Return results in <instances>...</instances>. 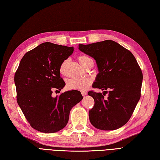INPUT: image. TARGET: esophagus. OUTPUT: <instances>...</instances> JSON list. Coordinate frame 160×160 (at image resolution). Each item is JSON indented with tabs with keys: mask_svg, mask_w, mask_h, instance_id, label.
<instances>
[{
	"mask_svg": "<svg viewBox=\"0 0 160 160\" xmlns=\"http://www.w3.org/2000/svg\"><path fill=\"white\" fill-rule=\"evenodd\" d=\"M81 93H82V96H84V95H87V92L86 91H82Z\"/></svg>",
	"mask_w": 160,
	"mask_h": 160,
	"instance_id": "esophagus-1",
	"label": "esophagus"
}]
</instances>
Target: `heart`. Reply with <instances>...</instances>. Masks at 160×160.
I'll return each mask as SVG.
<instances>
[{"instance_id": "1", "label": "heart", "mask_w": 160, "mask_h": 160, "mask_svg": "<svg viewBox=\"0 0 160 160\" xmlns=\"http://www.w3.org/2000/svg\"><path fill=\"white\" fill-rule=\"evenodd\" d=\"M80 65L84 67L87 64L88 61L91 60L90 58L84 55L79 56L78 58ZM67 63V61H63L59 68V72L61 74H65V65ZM92 80L88 78H71L67 81L66 87L69 90H77V91H85L89 87L91 84Z\"/></svg>"}]
</instances>
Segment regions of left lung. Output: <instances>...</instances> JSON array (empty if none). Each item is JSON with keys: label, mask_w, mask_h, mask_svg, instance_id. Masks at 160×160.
Masks as SVG:
<instances>
[{"label": "left lung", "mask_w": 160, "mask_h": 160, "mask_svg": "<svg viewBox=\"0 0 160 160\" xmlns=\"http://www.w3.org/2000/svg\"><path fill=\"white\" fill-rule=\"evenodd\" d=\"M79 50L96 61L99 73L92 87L104 91L88 92L95 101L88 112L91 124L102 130L120 128L131 118L140 98L142 72L138 62L130 51L112 40L80 44Z\"/></svg>", "instance_id": "left-lung-1"}]
</instances>
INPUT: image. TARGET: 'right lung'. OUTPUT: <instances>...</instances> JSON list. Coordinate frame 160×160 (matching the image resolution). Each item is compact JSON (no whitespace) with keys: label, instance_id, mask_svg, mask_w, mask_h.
I'll return each mask as SVG.
<instances>
[{"label":"right lung","instance_id":"right-lung-1","mask_svg":"<svg viewBox=\"0 0 160 160\" xmlns=\"http://www.w3.org/2000/svg\"><path fill=\"white\" fill-rule=\"evenodd\" d=\"M73 52V47L50 42L40 44L27 52L15 73L17 102L32 128L43 133H54L64 128L73 106L82 99L79 91L62 92L65 82L59 68Z\"/></svg>","mask_w":160,"mask_h":160}]
</instances>
